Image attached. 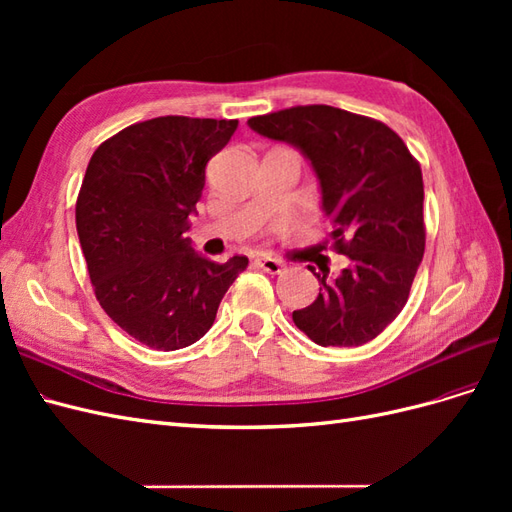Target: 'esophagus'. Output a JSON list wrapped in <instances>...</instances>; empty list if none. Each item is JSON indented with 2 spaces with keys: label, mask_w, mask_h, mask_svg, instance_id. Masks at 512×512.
Masks as SVG:
<instances>
[{
  "label": "esophagus",
  "mask_w": 512,
  "mask_h": 512,
  "mask_svg": "<svg viewBox=\"0 0 512 512\" xmlns=\"http://www.w3.org/2000/svg\"><path fill=\"white\" fill-rule=\"evenodd\" d=\"M256 265H258L262 271H267V273H271V275H280V273L284 271V262L275 260V258H271V256H258V258H256Z\"/></svg>",
  "instance_id": "34e87169"
}]
</instances>
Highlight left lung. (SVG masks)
<instances>
[{
	"label": "left lung",
	"instance_id": "left-lung-1",
	"mask_svg": "<svg viewBox=\"0 0 512 512\" xmlns=\"http://www.w3.org/2000/svg\"><path fill=\"white\" fill-rule=\"evenodd\" d=\"M247 123L309 158L333 226L331 250L350 260L333 282L314 273L320 294L292 312L294 324L318 346L371 342L408 303L425 254L421 164L386 123L327 104L290 106Z\"/></svg>",
	"mask_w": 512,
	"mask_h": 512
}]
</instances>
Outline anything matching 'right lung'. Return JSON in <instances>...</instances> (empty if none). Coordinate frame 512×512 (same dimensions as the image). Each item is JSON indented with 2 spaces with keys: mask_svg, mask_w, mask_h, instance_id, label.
<instances>
[{
  "mask_svg": "<svg viewBox=\"0 0 512 512\" xmlns=\"http://www.w3.org/2000/svg\"><path fill=\"white\" fill-rule=\"evenodd\" d=\"M237 119L166 115L132 123L94 151L76 198V232L96 299L153 350L203 337L247 258L215 262L183 232L203 196L207 162Z\"/></svg>",
  "mask_w": 512,
  "mask_h": 512,
  "instance_id": "obj_1",
  "label": "right lung"
}]
</instances>
